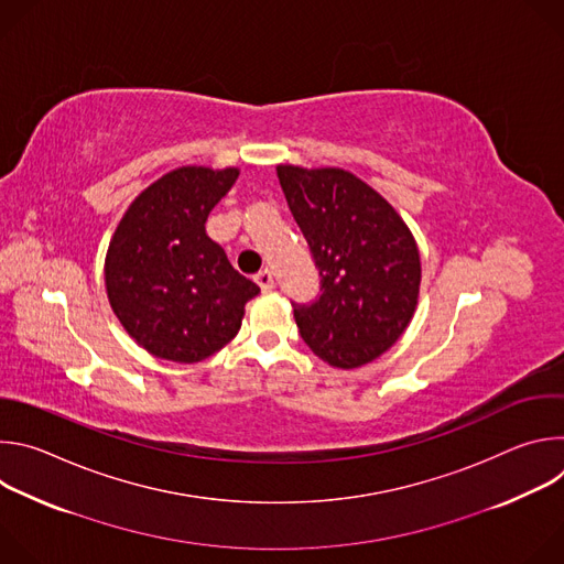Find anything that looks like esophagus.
<instances>
[{
	"label": "esophagus",
	"instance_id": "esophagus-1",
	"mask_svg": "<svg viewBox=\"0 0 564 564\" xmlns=\"http://www.w3.org/2000/svg\"><path fill=\"white\" fill-rule=\"evenodd\" d=\"M254 281L261 285L263 292H270L274 288V279H272L270 270H261L259 274H254Z\"/></svg>",
	"mask_w": 564,
	"mask_h": 564
}]
</instances>
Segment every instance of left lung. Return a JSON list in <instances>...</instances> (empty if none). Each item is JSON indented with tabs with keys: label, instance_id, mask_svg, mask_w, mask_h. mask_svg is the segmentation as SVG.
<instances>
[{
	"label": "left lung",
	"instance_id": "1",
	"mask_svg": "<svg viewBox=\"0 0 564 564\" xmlns=\"http://www.w3.org/2000/svg\"><path fill=\"white\" fill-rule=\"evenodd\" d=\"M276 176L321 276L312 303H292L301 339L335 368L370 364L415 314V238L383 196L346 170L279 165Z\"/></svg>",
	"mask_w": 564,
	"mask_h": 564
}]
</instances>
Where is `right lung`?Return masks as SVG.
Listing matches in <instances>:
<instances>
[{
	"label": "right lung",
	"mask_w": 564,
	"mask_h": 564,
	"mask_svg": "<svg viewBox=\"0 0 564 564\" xmlns=\"http://www.w3.org/2000/svg\"><path fill=\"white\" fill-rule=\"evenodd\" d=\"M236 167H178L124 212L109 243L105 283L122 328L158 359L196 364L240 330L261 290L238 274L205 231Z\"/></svg>",
	"instance_id": "add662e5"
}]
</instances>
